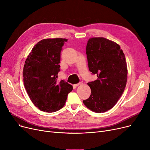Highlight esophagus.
<instances>
[{"instance_id":"34e87169","label":"esophagus","mask_w":150,"mask_h":150,"mask_svg":"<svg viewBox=\"0 0 150 150\" xmlns=\"http://www.w3.org/2000/svg\"><path fill=\"white\" fill-rule=\"evenodd\" d=\"M81 84H82V83H81V82H80V83H77V84H74V86H80V85H81Z\"/></svg>"}]
</instances>
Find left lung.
<instances>
[{"mask_svg":"<svg viewBox=\"0 0 150 150\" xmlns=\"http://www.w3.org/2000/svg\"><path fill=\"white\" fill-rule=\"evenodd\" d=\"M88 67L97 79L88 83L90 97L83 101L97 113L112 108L120 98L127 81V65L119 45L105 38H90L86 45Z\"/></svg>","mask_w":150,"mask_h":150,"instance_id":"obj_1","label":"left lung"}]
</instances>
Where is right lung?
<instances>
[{
    "instance_id": "add662e5",
    "label": "right lung",
    "mask_w": 150,
    "mask_h": 150,
    "mask_svg": "<svg viewBox=\"0 0 150 150\" xmlns=\"http://www.w3.org/2000/svg\"><path fill=\"white\" fill-rule=\"evenodd\" d=\"M67 39H45L28 54L23 69V83L33 103L41 111L56 112L64 106L72 86L57 81L61 52Z\"/></svg>"
}]
</instances>
